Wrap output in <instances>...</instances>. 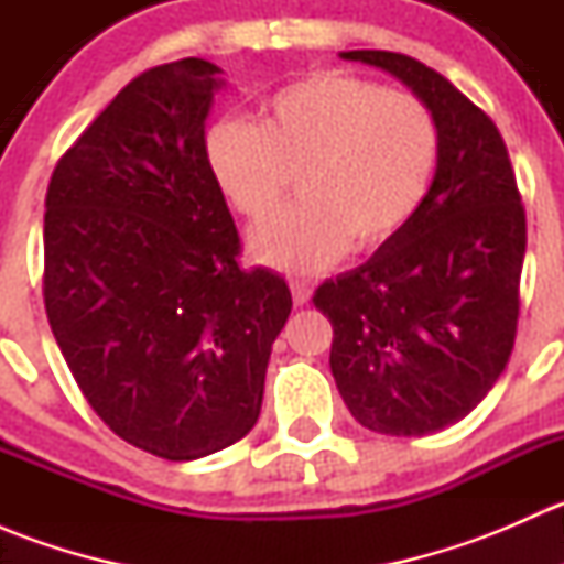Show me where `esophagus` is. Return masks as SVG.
<instances>
[{
    "instance_id": "esophagus-1",
    "label": "esophagus",
    "mask_w": 564,
    "mask_h": 564,
    "mask_svg": "<svg viewBox=\"0 0 564 564\" xmlns=\"http://www.w3.org/2000/svg\"><path fill=\"white\" fill-rule=\"evenodd\" d=\"M289 286H292L294 305H308V300H311V286H308V283L297 281V278H294V281L289 283Z\"/></svg>"
}]
</instances>
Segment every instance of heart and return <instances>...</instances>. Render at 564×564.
I'll return each instance as SVG.
<instances>
[{"instance_id": "b5f03b06", "label": "heart", "mask_w": 564, "mask_h": 564, "mask_svg": "<svg viewBox=\"0 0 564 564\" xmlns=\"http://www.w3.org/2000/svg\"><path fill=\"white\" fill-rule=\"evenodd\" d=\"M204 150L250 224L283 202L297 174L300 202L256 229L250 250L278 270L318 272L346 248H382L417 215L440 163V124L417 95L322 70L272 93L259 128L213 124Z\"/></svg>"}]
</instances>
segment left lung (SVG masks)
<instances>
[{
    "mask_svg": "<svg viewBox=\"0 0 564 564\" xmlns=\"http://www.w3.org/2000/svg\"><path fill=\"white\" fill-rule=\"evenodd\" d=\"M340 56L401 78L440 124V163L417 215L314 294L333 324L329 368L351 417L377 434L425 436L466 417L508 366L524 204L497 124L442 73L392 51Z\"/></svg>",
    "mask_w": 564,
    "mask_h": 564,
    "instance_id": "1",
    "label": "left lung"
}]
</instances>
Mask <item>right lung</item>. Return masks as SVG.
Wrapping results in <instances>:
<instances>
[{
  "instance_id": "obj_1",
  "label": "right lung",
  "mask_w": 564,
  "mask_h": 564,
  "mask_svg": "<svg viewBox=\"0 0 564 564\" xmlns=\"http://www.w3.org/2000/svg\"><path fill=\"white\" fill-rule=\"evenodd\" d=\"M220 67L135 76L59 158L45 193L43 300L73 379L139 451L193 460L256 425L286 281L242 270L204 150Z\"/></svg>"
}]
</instances>
